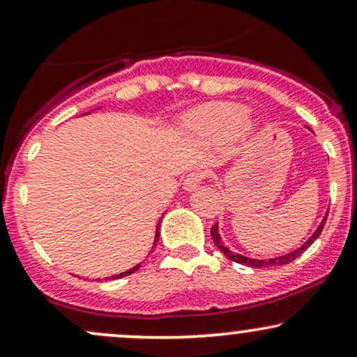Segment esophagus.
<instances>
[{
  "instance_id": "1",
  "label": "esophagus",
  "mask_w": 357,
  "mask_h": 357,
  "mask_svg": "<svg viewBox=\"0 0 357 357\" xmlns=\"http://www.w3.org/2000/svg\"><path fill=\"white\" fill-rule=\"evenodd\" d=\"M203 179H204V173H202V171H192V173H190L186 178H184L183 188L186 191L196 190V188L203 183Z\"/></svg>"
}]
</instances>
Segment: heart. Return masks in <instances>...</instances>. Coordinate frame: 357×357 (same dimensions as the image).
<instances>
[{
    "label": "heart",
    "instance_id": "b5f03b06",
    "mask_svg": "<svg viewBox=\"0 0 357 357\" xmlns=\"http://www.w3.org/2000/svg\"><path fill=\"white\" fill-rule=\"evenodd\" d=\"M188 136L202 142H218L231 137L236 130L257 129V121L247 116V107L233 102H213L190 110L183 117Z\"/></svg>",
    "mask_w": 357,
    "mask_h": 357
}]
</instances>
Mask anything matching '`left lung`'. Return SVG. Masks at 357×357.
<instances>
[{
    "instance_id": "obj_1",
    "label": "left lung",
    "mask_w": 357,
    "mask_h": 357,
    "mask_svg": "<svg viewBox=\"0 0 357 357\" xmlns=\"http://www.w3.org/2000/svg\"><path fill=\"white\" fill-rule=\"evenodd\" d=\"M327 215H329V210H327L326 216H324L321 225L317 227V230H315L312 235H310V238L305 241L302 247H298L294 250V252L290 253H285V255H280V257H273V258H250V257H243L240 255V253H235L231 252L230 248L227 247V245L223 243V240H221V235H220V230H218V223L215 225V227L211 228V238L215 241V245L221 250V253H225L227 258H230V260L236 261V264H243V265H248V267H253V268H260V267H280V265H287L290 264V261L296 260L297 257H301L302 253L305 252L307 248L310 247V245L314 243L315 240L319 238V235H321L324 225H326V220H327Z\"/></svg>"
}]
</instances>
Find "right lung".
<instances>
[{"instance_id":"add662e5","label":"right lung","mask_w":357,"mask_h":357,"mask_svg":"<svg viewBox=\"0 0 357 357\" xmlns=\"http://www.w3.org/2000/svg\"><path fill=\"white\" fill-rule=\"evenodd\" d=\"M87 114H90V112H87ZM87 114H85V116H87ZM162 220V218H161ZM161 220H159V223H158V227H155V235H154V243H153V247H151V252H153L154 250V247L155 245H158V240H159V235H161V233H159V228H161ZM149 252V253H151ZM141 267V264H137V265H134L132 268H129V270H126V272H122V273H117V275H112V277H105V280H107V278H112V280H116V278H122V277H126V275H130V273L132 272H136V270ZM97 280H100V278H97Z\"/></svg>"}]
</instances>
